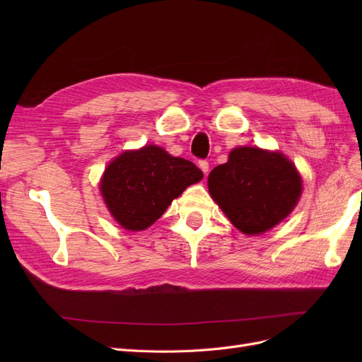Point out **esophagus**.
<instances>
[{"mask_svg":"<svg viewBox=\"0 0 362 362\" xmlns=\"http://www.w3.org/2000/svg\"><path fill=\"white\" fill-rule=\"evenodd\" d=\"M199 168H201V170L204 172V175H206L208 173V169H210V164H208V161L206 160H199Z\"/></svg>","mask_w":362,"mask_h":362,"instance_id":"34e87169","label":"esophagus"}]
</instances>
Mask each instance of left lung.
<instances>
[{
	"mask_svg": "<svg viewBox=\"0 0 362 362\" xmlns=\"http://www.w3.org/2000/svg\"><path fill=\"white\" fill-rule=\"evenodd\" d=\"M208 192L238 231L257 235L293 211L302 178L281 152L240 146L208 175Z\"/></svg>",
	"mask_w": 362,
	"mask_h": 362,
	"instance_id": "1",
	"label": "left lung"
}]
</instances>
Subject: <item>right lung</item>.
Listing matches in <instances>:
<instances>
[{
  "instance_id": "obj_1",
  "label": "right lung",
  "mask_w": 362,
  "mask_h": 362,
  "mask_svg": "<svg viewBox=\"0 0 362 362\" xmlns=\"http://www.w3.org/2000/svg\"><path fill=\"white\" fill-rule=\"evenodd\" d=\"M202 178L204 173L192 161L148 145L125 151L108 164L100 189L120 226L144 231L158 221L175 198Z\"/></svg>"
}]
</instances>
